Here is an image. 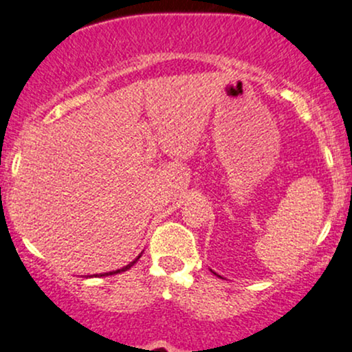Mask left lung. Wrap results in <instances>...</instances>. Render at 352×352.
<instances>
[{
  "label": "left lung",
  "mask_w": 352,
  "mask_h": 352,
  "mask_svg": "<svg viewBox=\"0 0 352 352\" xmlns=\"http://www.w3.org/2000/svg\"><path fill=\"white\" fill-rule=\"evenodd\" d=\"M212 272H214V271H212ZM214 274H216V272H214ZM216 276H218V278H221V276H219V274H216Z\"/></svg>",
  "instance_id": "left-lung-1"
}]
</instances>
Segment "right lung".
<instances>
[{
	"label": "right lung",
	"instance_id": "add662e5",
	"mask_svg": "<svg viewBox=\"0 0 352 352\" xmlns=\"http://www.w3.org/2000/svg\"><path fill=\"white\" fill-rule=\"evenodd\" d=\"M141 258V254L140 256H138V258L136 259H134V261H131V263H129V264H126V266H123V267H121V270H116V271H109V272H102V274H100V276H113V274H118V272H123V271H128L129 270V267H131L133 266V264L134 263H136L138 261V259H140ZM98 276V274H96Z\"/></svg>",
	"mask_w": 352,
	"mask_h": 352
}]
</instances>
